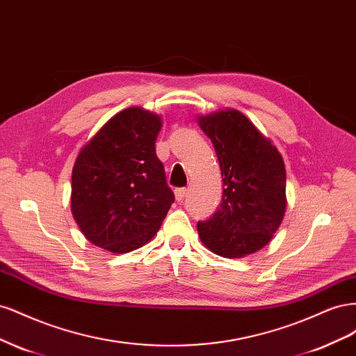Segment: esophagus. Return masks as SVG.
I'll return each instance as SVG.
<instances>
[{"instance_id": "esophagus-1", "label": "esophagus", "mask_w": 356, "mask_h": 356, "mask_svg": "<svg viewBox=\"0 0 356 356\" xmlns=\"http://www.w3.org/2000/svg\"><path fill=\"white\" fill-rule=\"evenodd\" d=\"M187 195H188V190H187V188H177V190H175V197H177L178 202L184 200Z\"/></svg>"}]
</instances>
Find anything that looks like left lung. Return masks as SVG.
Returning a JSON list of instances; mask_svg holds the SVG:
<instances>
[{
    "label": "left lung",
    "instance_id": "8db88e82",
    "mask_svg": "<svg viewBox=\"0 0 356 356\" xmlns=\"http://www.w3.org/2000/svg\"><path fill=\"white\" fill-rule=\"evenodd\" d=\"M211 138L222 177V199L212 217L197 222L202 242L225 258L250 255L270 242L286 208L282 156L236 110L199 118Z\"/></svg>",
    "mask_w": 356,
    "mask_h": 356
}]
</instances>
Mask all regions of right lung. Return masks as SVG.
<instances>
[{
    "instance_id": "right-lung-1",
    "label": "right lung",
    "mask_w": 356,
    "mask_h": 356,
    "mask_svg": "<svg viewBox=\"0 0 356 356\" xmlns=\"http://www.w3.org/2000/svg\"><path fill=\"white\" fill-rule=\"evenodd\" d=\"M160 117L127 108L83 147L72 168L71 211L86 239L124 254L160 229L175 196L156 154Z\"/></svg>"
}]
</instances>
